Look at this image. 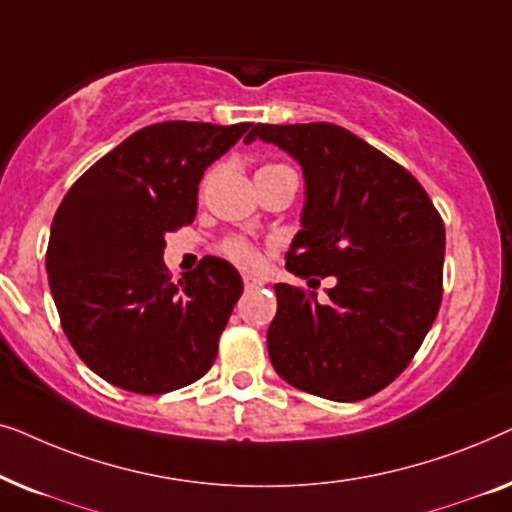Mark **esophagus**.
Returning <instances> with one entry per match:
<instances>
[{
  "label": "esophagus",
  "instance_id": "obj_1",
  "mask_svg": "<svg viewBox=\"0 0 512 512\" xmlns=\"http://www.w3.org/2000/svg\"><path fill=\"white\" fill-rule=\"evenodd\" d=\"M242 282H244V289H247V291L258 289V286H263V279H258V277H254V275H244Z\"/></svg>",
  "mask_w": 512,
  "mask_h": 512
}]
</instances>
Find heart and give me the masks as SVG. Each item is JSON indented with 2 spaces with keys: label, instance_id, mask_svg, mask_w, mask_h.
Masks as SVG:
<instances>
[{
  "label": "heart",
  "instance_id": "b5f03b06",
  "mask_svg": "<svg viewBox=\"0 0 512 512\" xmlns=\"http://www.w3.org/2000/svg\"><path fill=\"white\" fill-rule=\"evenodd\" d=\"M223 251H226V256L230 258V261H235L237 265H244V268H254V265L258 263V251L251 247L249 242H244V240H230V242H226V247H223Z\"/></svg>",
  "mask_w": 512,
  "mask_h": 512
}]
</instances>
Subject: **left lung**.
Here are the masks:
<instances>
[{
  "label": "left lung",
  "instance_id": "obj_1",
  "mask_svg": "<svg viewBox=\"0 0 512 512\" xmlns=\"http://www.w3.org/2000/svg\"><path fill=\"white\" fill-rule=\"evenodd\" d=\"M289 153L305 205L286 268L333 277L328 300L275 284L268 354L307 394L352 403L403 373L443 298L445 226L408 170L333 123L256 125L244 137Z\"/></svg>",
  "mask_w": 512,
  "mask_h": 512
}]
</instances>
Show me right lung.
Instances as JSON below:
<instances>
[{
	"mask_svg": "<svg viewBox=\"0 0 512 512\" xmlns=\"http://www.w3.org/2000/svg\"><path fill=\"white\" fill-rule=\"evenodd\" d=\"M249 128L149 125L97 160L60 202L48 284L76 354L114 387L167 394L212 368L242 277L207 256L170 282L165 235L193 223L202 174Z\"/></svg>",
	"mask_w": 512,
	"mask_h": 512,
	"instance_id": "1",
	"label": "right lung"
}]
</instances>
